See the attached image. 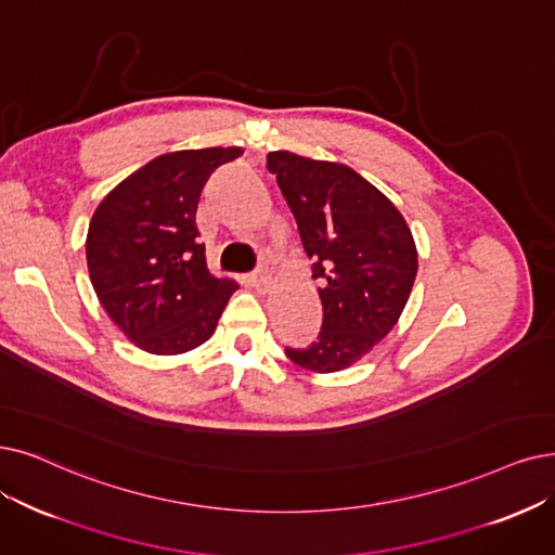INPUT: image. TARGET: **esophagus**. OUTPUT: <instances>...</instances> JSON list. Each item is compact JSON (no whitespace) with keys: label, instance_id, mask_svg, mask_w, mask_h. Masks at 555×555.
Instances as JSON below:
<instances>
[{"label":"esophagus","instance_id":"1","mask_svg":"<svg viewBox=\"0 0 555 555\" xmlns=\"http://www.w3.org/2000/svg\"><path fill=\"white\" fill-rule=\"evenodd\" d=\"M269 280H271V275H269V271H266V266H259V269L250 275V282L257 286L259 292H263L266 286H269Z\"/></svg>","mask_w":555,"mask_h":555}]
</instances>
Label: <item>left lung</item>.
<instances>
[{
    "label": "left lung",
    "instance_id": "1",
    "mask_svg": "<svg viewBox=\"0 0 555 555\" xmlns=\"http://www.w3.org/2000/svg\"><path fill=\"white\" fill-rule=\"evenodd\" d=\"M266 168L289 205L321 280L317 341L286 346L302 369L332 373L358 362L396 325L416 278L412 232L387 197L348 166L271 152Z\"/></svg>",
    "mask_w": 555,
    "mask_h": 555
}]
</instances>
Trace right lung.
I'll return each instance as SVG.
<instances>
[{
    "mask_svg": "<svg viewBox=\"0 0 555 555\" xmlns=\"http://www.w3.org/2000/svg\"><path fill=\"white\" fill-rule=\"evenodd\" d=\"M241 152L162 154L129 175L93 214L86 238L93 289L111 321L147 352L177 354L205 344L238 289L207 271L195 211L211 172Z\"/></svg>",
    "mask_w": 555,
    "mask_h": 555,
    "instance_id": "right-lung-1",
    "label": "right lung"
}]
</instances>
